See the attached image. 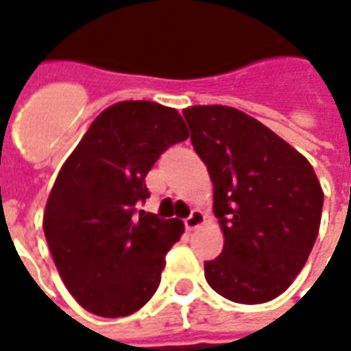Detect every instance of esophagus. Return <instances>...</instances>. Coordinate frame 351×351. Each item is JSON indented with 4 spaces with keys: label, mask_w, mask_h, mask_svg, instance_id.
Here are the masks:
<instances>
[{
    "label": "esophagus",
    "mask_w": 351,
    "mask_h": 351,
    "mask_svg": "<svg viewBox=\"0 0 351 351\" xmlns=\"http://www.w3.org/2000/svg\"><path fill=\"white\" fill-rule=\"evenodd\" d=\"M204 223V214H202L201 210H193L191 214H189V217H186L184 219V225H186V228L188 230H195L199 225H202Z\"/></svg>",
    "instance_id": "34e87169"
}]
</instances>
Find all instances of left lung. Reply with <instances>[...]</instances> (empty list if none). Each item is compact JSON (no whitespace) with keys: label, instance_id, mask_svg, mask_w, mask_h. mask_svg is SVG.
<instances>
[{"label":"left lung","instance_id":"left-lung-1","mask_svg":"<svg viewBox=\"0 0 351 351\" xmlns=\"http://www.w3.org/2000/svg\"><path fill=\"white\" fill-rule=\"evenodd\" d=\"M184 117L214 182L225 236L221 255L204 262L206 281L234 303L274 300L298 277L318 236L324 191L313 165L240 110L193 106Z\"/></svg>","mask_w":351,"mask_h":351}]
</instances>
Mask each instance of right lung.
<instances>
[{
  "mask_svg": "<svg viewBox=\"0 0 351 351\" xmlns=\"http://www.w3.org/2000/svg\"><path fill=\"white\" fill-rule=\"evenodd\" d=\"M178 111L147 100L113 104L96 117L57 175L44 236L64 287L104 318L136 313L160 287L180 219L139 210L156 160L188 139Z\"/></svg>",
  "mask_w": 351,
  "mask_h": 351,
  "instance_id": "obj_1",
  "label": "right lung"
}]
</instances>
